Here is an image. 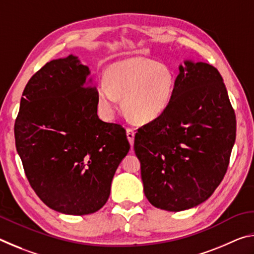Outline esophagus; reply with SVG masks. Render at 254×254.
Here are the masks:
<instances>
[{"instance_id":"esophagus-1","label":"esophagus","mask_w":254,"mask_h":254,"mask_svg":"<svg viewBox=\"0 0 254 254\" xmlns=\"http://www.w3.org/2000/svg\"><path fill=\"white\" fill-rule=\"evenodd\" d=\"M127 136L128 142H130L132 147L133 143H134V131H133L132 128H127Z\"/></svg>"}]
</instances>
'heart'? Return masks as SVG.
<instances>
[{"mask_svg":"<svg viewBox=\"0 0 254 254\" xmlns=\"http://www.w3.org/2000/svg\"><path fill=\"white\" fill-rule=\"evenodd\" d=\"M176 76L169 66L156 60L132 57L107 68L105 85L96 89L98 107L112 114L117 98H122L126 114L135 123H149L165 113L173 101Z\"/></svg>","mask_w":254,"mask_h":254,"instance_id":"heart-1","label":"heart"}]
</instances>
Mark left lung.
<instances>
[{"label": "left lung", "mask_w": 254, "mask_h": 254, "mask_svg": "<svg viewBox=\"0 0 254 254\" xmlns=\"http://www.w3.org/2000/svg\"><path fill=\"white\" fill-rule=\"evenodd\" d=\"M235 135V113L220 71L185 62L168 109L135 133L145 197L170 212L208 199L226 174Z\"/></svg>", "instance_id": "8db88e82"}]
</instances>
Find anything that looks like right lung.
<instances>
[{
  "mask_svg": "<svg viewBox=\"0 0 254 254\" xmlns=\"http://www.w3.org/2000/svg\"><path fill=\"white\" fill-rule=\"evenodd\" d=\"M88 75L71 55L47 63L25 85L14 124L30 186L48 207L69 215L105 205L130 150L121 124L98 118L97 88Z\"/></svg>",
  "mask_w": 254,
  "mask_h": 254,
  "instance_id": "right-lung-1",
  "label": "right lung"
}]
</instances>
